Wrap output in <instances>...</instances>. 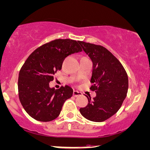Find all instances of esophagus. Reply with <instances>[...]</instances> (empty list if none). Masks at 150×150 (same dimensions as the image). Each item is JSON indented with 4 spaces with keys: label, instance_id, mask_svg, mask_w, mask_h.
<instances>
[{
    "label": "esophagus",
    "instance_id": "obj_1",
    "mask_svg": "<svg viewBox=\"0 0 150 150\" xmlns=\"http://www.w3.org/2000/svg\"><path fill=\"white\" fill-rule=\"evenodd\" d=\"M73 94H74V97H79V96L82 95V93H81V92L77 91V90H74V92H73Z\"/></svg>",
    "mask_w": 150,
    "mask_h": 150
}]
</instances>
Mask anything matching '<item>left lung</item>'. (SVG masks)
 Segmentation results:
<instances>
[{
    "mask_svg": "<svg viewBox=\"0 0 150 150\" xmlns=\"http://www.w3.org/2000/svg\"><path fill=\"white\" fill-rule=\"evenodd\" d=\"M79 43L93 64L90 90L97 95L93 99L87 96L88 105L81 108L80 112L86 119L100 122L112 117L121 107L128 91V76L122 64L105 47Z\"/></svg>",
    "mask_w": 150,
    "mask_h": 150,
    "instance_id": "1",
    "label": "left lung"
}]
</instances>
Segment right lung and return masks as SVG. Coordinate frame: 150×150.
<instances>
[{"label": "right lung", "mask_w": 150, "mask_h": 150, "mask_svg": "<svg viewBox=\"0 0 150 150\" xmlns=\"http://www.w3.org/2000/svg\"><path fill=\"white\" fill-rule=\"evenodd\" d=\"M82 51L76 40H55L35 50L25 60L18 74V97L27 113L40 122L58 117L64 101L73 95L71 87L50 88L53 76L62 69L66 57Z\"/></svg>", "instance_id": "obj_1"}]
</instances>
